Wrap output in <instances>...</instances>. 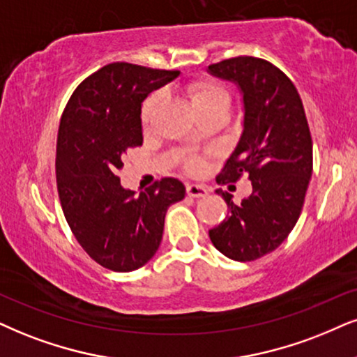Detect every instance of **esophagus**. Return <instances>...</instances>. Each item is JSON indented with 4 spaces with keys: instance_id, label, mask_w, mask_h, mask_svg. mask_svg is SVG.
<instances>
[{
    "instance_id": "34e87169",
    "label": "esophagus",
    "mask_w": 357,
    "mask_h": 357,
    "mask_svg": "<svg viewBox=\"0 0 357 357\" xmlns=\"http://www.w3.org/2000/svg\"><path fill=\"white\" fill-rule=\"evenodd\" d=\"M186 192L191 197H202L207 194V188L202 186V184H188Z\"/></svg>"
}]
</instances>
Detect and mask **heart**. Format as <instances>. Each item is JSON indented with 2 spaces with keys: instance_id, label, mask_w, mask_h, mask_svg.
Returning <instances> with one entry per match:
<instances>
[{
  "instance_id": "obj_1",
  "label": "heart",
  "mask_w": 357,
  "mask_h": 357,
  "mask_svg": "<svg viewBox=\"0 0 357 357\" xmlns=\"http://www.w3.org/2000/svg\"><path fill=\"white\" fill-rule=\"evenodd\" d=\"M184 92L192 102L196 112L206 110L211 107H227L229 105V93L222 85L212 79H196L186 84ZM161 103V93L155 92L146 98L142 108V121L143 125L148 126L151 123L153 116H155L158 107ZM184 169L189 174H197L204 169L206 160L199 155H188L183 161Z\"/></svg>"
}]
</instances>
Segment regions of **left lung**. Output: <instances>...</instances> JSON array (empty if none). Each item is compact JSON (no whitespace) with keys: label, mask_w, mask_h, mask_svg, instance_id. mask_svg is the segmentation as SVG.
<instances>
[{"label":"left lung","mask_w":357,"mask_h":357,"mask_svg":"<svg viewBox=\"0 0 357 357\" xmlns=\"http://www.w3.org/2000/svg\"><path fill=\"white\" fill-rule=\"evenodd\" d=\"M209 72L241 87L245 110L238 145L215 181L237 183L243 174L252 181L241 204L218 189L229 215L209 237L229 259L252 261L273 252L295 227L313 171V142L298 90L272 62L238 56L211 64Z\"/></svg>","instance_id":"1"}]
</instances>
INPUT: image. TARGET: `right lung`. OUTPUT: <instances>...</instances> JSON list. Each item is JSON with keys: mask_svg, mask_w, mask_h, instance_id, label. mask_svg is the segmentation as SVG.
<instances>
[{"mask_svg": "<svg viewBox=\"0 0 357 357\" xmlns=\"http://www.w3.org/2000/svg\"><path fill=\"white\" fill-rule=\"evenodd\" d=\"M179 70L114 62L74 90L57 135L56 178L62 211L80 247L98 265L132 272L156 254L165 215L186 194L163 178L135 196L116 169L130 148L142 146V102Z\"/></svg>", "mask_w": 357, "mask_h": 357, "instance_id": "1", "label": "right lung"}]
</instances>
